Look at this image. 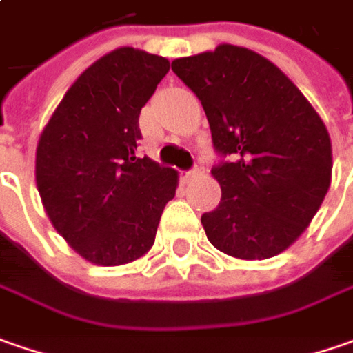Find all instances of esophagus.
<instances>
[{
	"label": "esophagus",
	"instance_id": "obj_1",
	"mask_svg": "<svg viewBox=\"0 0 353 353\" xmlns=\"http://www.w3.org/2000/svg\"><path fill=\"white\" fill-rule=\"evenodd\" d=\"M201 174H203V163H201V161H195L192 170H190V172H185L183 177H185V179H193V177H199Z\"/></svg>",
	"mask_w": 353,
	"mask_h": 353
}]
</instances>
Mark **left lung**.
<instances>
[{
    "instance_id": "1",
    "label": "left lung",
    "mask_w": 353,
    "mask_h": 353,
    "mask_svg": "<svg viewBox=\"0 0 353 353\" xmlns=\"http://www.w3.org/2000/svg\"><path fill=\"white\" fill-rule=\"evenodd\" d=\"M172 70L201 100L219 161L221 201L201 215L213 247L237 259L283 253L328 193L332 144L292 81L245 47L176 59Z\"/></svg>"
}]
</instances>
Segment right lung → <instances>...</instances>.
Here are the masks:
<instances>
[{
	"label": "right lung",
	"mask_w": 353,
	"mask_h": 353,
	"mask_svg": "<svg viewBox=\"0 0 353 353\" xmlns=\"http://www.w3.org/2000/svg\"><path fill=\"white\" fill-rule=\"evenodd\" d=\"M170 61L132 47L74 81L41 134L37 190L53 227L86 261L114 267L154 245L177 172L138 158L140 110Z\"/></svg>",
	"instance_id": "obj_1"
}]
</instances>
